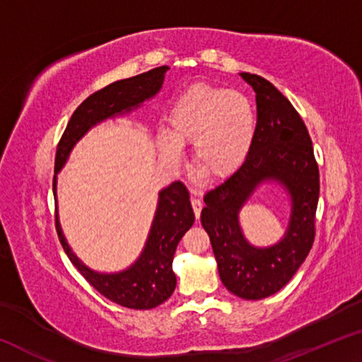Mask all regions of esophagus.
I'll return each instance as SVG.
<instances>
[{
  "label": "esophagus",
  "mask_w": 362,
  "mask_h": 362,
  "mask_svg": "<svg viewBox=\"0 0 362 362\" xmlns=\"http://www.w3.org/2000/svg\"><path fill=\"white\" fill-rule=\"evenodd\" d=\"M192 207H193V211H194V217L199 218L201 209H203V203H201L199 199H192Z\"/></svg>",
  "instance_id": "34e87169"
}]
</instances>
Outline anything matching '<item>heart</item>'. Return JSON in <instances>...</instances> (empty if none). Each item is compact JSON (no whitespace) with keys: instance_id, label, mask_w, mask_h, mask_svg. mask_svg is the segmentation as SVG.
<instances>
[{"instance_id":"obj_1","label":"heart","mask_w":362,"mask_h":362,"mask_svg":"<svg viewBox=\"0 0 362 362\" xmlns=\"http://www.w3.org/2000/svg\"><path fill=\"white\" fill-rule=\"evenodd\" d=\"M257 131L255 108L241 90L194 84L174 100L159 131V155L170 166L182 161L192 144L194 168L214 180L233 175L246 163Z\"/></svg>"}]
</instances>
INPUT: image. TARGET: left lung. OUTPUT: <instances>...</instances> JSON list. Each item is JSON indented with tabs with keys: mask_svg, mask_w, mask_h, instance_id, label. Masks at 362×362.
Listing matches in <instances>:
<instances>
[{
	"mask_svg": "<svg viewBox=\"0 0 362 362\" xmlns=\"http://www.w3.org/2000/svg\"><path fill=\"white\" fill-rule=\"evenodd\" d=\"M255 93L257 131L241 169L204 194L201 223L211 238L218 274L235 296L260 300L289 283L315 240L320 170L305 122L292 103L252 73H240ZM276 182L290 196V223L272 247H254L243 236L239 212L255 189Z\"/></svg>",
	"mask_w": 362,
	"mask_h": 362,
	"instance_id": "left-lung-1",
	"label": "left lung"
}]
</instances>
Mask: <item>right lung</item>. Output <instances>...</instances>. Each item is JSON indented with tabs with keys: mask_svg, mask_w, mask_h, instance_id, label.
<instances>
[{
	"mask_svg": "<svg viewBox=\"0 0 362 362\" xmlns=\"http://www.w3.org/2000/svg\"><path fill=\"white\" fill-rule=\"evenodd\" d=\"M168 65L158 66L142 75L119 79L107 88L89 95L71 115L65 132L57 145L56 174H54V198L57 201V174L69 161L71 150L93 127L107 119L129 115L155 97L163 88ZM194 214L185 185L173 182L159 189L155 217L146 236L145 246L137 260L115 273H102L89 268L73 252L66 243L62 226L56 218L59 240L70 262L86 281L112 302L132 310H151L173 296L177 278L173 260L182 236L192 228Z\"/></svg>",
	"mask_w": 362,
	"mask_h": 362,
	"instance_id": "obj_1",
	"label": "right lung"
}]
</instances>
